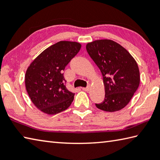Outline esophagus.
<instances>
[{"mask_svg": "<svg viewBox=\"0 0 160 160\" xmlns=\"http://www.w3.org/2000/svg\"><path fill=\"white\" fill-rule=\"evenodd\" d=\"M82 90H84V91L88 92V91H90V86L88 85V87H87V88H82Z\"/></svg>", "mask_w": 160, "mask_h": 160, "instance_id": "esophagus-1", "label": "esophagus"}]
</instances>
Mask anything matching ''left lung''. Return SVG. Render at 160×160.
Segmentation results:
<instances>
[{"instance_id":"8db88e82","label":"left lung","mask_w":160,"mask_h":160,"mask_svg":"<svg viewBox=\"0 0 160 160\" xmlns=\"http://www.w3.org/2000/svg\"><path fill=\"white\" fill-rule=\"evenodd\" d=\"M87 51L101 71L105 88L98 109L113 112L125 107L140 84L138 64L126 49L109 39L97 40L86 46Z\"/></svg>"}]
</instances>
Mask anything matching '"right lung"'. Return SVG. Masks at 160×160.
I'll use <instances>...</instances> for the list:
<instances>
[{
    "label": "right lung",
    "instance_id": "1",
    "mask_svg": "<svg viewBox=\"0 0 160 160\" xmlns=\"http://www.w3.org/2000/svg\"><path fill=\"white\" fill-rule=\"evenodd\" d=\"M80 48L78 42H57L39 54L28 67L26 90L37 109L53 115L70 106L75 94L67 89L63 72Z\"/></svg>",
    "mask_w": 160,
    "mask_h": 160
}]
</instances>
